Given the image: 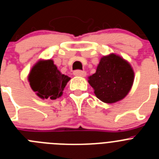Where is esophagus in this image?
Masks as SVG:
<instances>
[{"label":"esophagus","mask_w":159,"mask_h":159,"mask_svg":"<svg viewBox=\"0 0 159 159\" xmlns=\"http://www.w3.org/2000/svg\"><path fill=\"white\" fill-rule=\"evenodd\" d=\"M73 75H75V76H81V77H85L87 75L86 71H80V70H76L73 72Z\"/></svg>","instance_id":"esophagus-1"}]
</instances>
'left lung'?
Masks as SVG:
<instances>
[{
    "label": "left lung",
    "mask_w": 159,
    "mask_h": 159,
    "mask_svg": "<svg viewBox=\"0 0 159 159\" xmlns=\"http://www.w3.org/2000/svg\"><path fill=\"white\" fill-rule=\"evenodd\" d=\"M134 72L128 61L119 55L103 56L96 71L88 77L95 96L106 103H114L127 96L134 83Z\"/></svg>",
    "instance_id": "left-lung-1"
}]
</instances>
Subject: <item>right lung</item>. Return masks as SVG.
Listing matches in <instances>:
<instances>
[{"label": "right lung", "mask_w": 159, "mask_h": 159, "mask_svg": "<svg viewBox=\"0 0 159 159\" xmlns=\"http://www.w3.org/2000/svg\"><path fill=\"white\" fill-rule=\"evenodd\" d=\"M70 77L60 72L52 60H40L32 67L28 76L31 88L40 99L60 98Z\"/></svg>", "instance_id": "add662e5"}]
</instances>
